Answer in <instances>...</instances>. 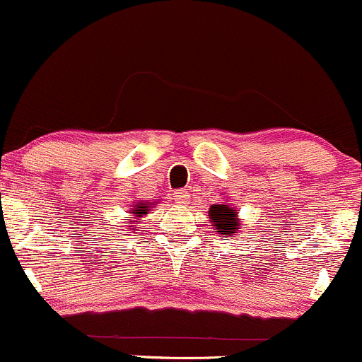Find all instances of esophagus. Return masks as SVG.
<instances>
[{"instance_id":"1","label":"esophagus","mask_w":362,"mask_h":362,"mask_svg":"<svg viewBox=\"0 0 362 362\" xmlns=\"http://www.w3.org/2000/svg\"><path fill=\"white\" fill-rule=\"evenodd\" d=\"M173 201H175L178 206H185L189 204V195H187L184 190H177V192H173Z\"/></svg>"}]
</instances>
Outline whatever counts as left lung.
Instances as JSON below:
<instances>
[{
  "mask_svg": "<svg viewBox=\"0 0 362 362\" xmlns=\"http://www.w3.org/2000/svg\"><path fill=\"white\" fill-rule=\"evenodd\" d=\"M211 226L214 228L216 233L226 240L228 236H235L242 231V221H240L236 207L230 202H221V204H213L207 211Z\"/></svg>",
  "mask_w": 362,
  "mask_h": 362,
  "instance_id": "8db88e82",
  "label": "left lung"
}]
</instances>
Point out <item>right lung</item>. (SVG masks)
Here are the masks:
<instances>
[{"label":"right lung","instance_id":"1","mask_svg":"<svg viewBox=\"0 0 362 362\" xmlns=\"http://www.w3.org/2000/svg\"><path fill=\"white\" fill-rule=\"evenodd\" d=\"M158 204V201H153V202H146V201H132L131 204H129V211H127V221L124 226H127V231L129 230H136V226H139L141 223H143V218L144 216L149 214V211L155 209V206Z\"/></svg>","mask_w":362,"mask_h":362}]
</instances>
